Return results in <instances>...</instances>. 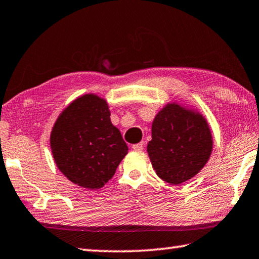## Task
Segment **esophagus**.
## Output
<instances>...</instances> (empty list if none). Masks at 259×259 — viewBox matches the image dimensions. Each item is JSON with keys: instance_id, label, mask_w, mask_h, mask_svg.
<instances>
[{"instance_id": "34e87169", "label": "esophagus", "mask_w": 259, "mask_h": 259, "mask_svg": "<svg viewBox=\"0 0 259 259\" xmlns=\"http://www.w3.org/2000/svg\"><path fill=\"white\" fill-rule=\"evenodd\" d=\"M133 149L135 151H142L143 149H144V143L141 142V143H137V144H134Z\"/></svg>"}]
</instances>
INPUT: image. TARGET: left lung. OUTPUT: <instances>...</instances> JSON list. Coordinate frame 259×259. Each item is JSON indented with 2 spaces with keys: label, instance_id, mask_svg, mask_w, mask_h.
<instances>
[{
  "label": "left lung",
  "instance_id": "left-lung-1",
  "mask_svg": "<svg viewBox=\"0 0 259 259\" xmlns=\"http://www.w3.org/2000/svg\"><path fill=\"white\" fill-rule=\"evenodd\" d=\"M212 147L206 118L173 102L154 117L147 153L159 178L176 186L199 173L210 159Z\"/></svg>",
  "mask_w": 259,
  "mask_h": 259
}]
</instances>
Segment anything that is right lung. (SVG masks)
Listing matches in <instances>:
<instances>
[{
	"label": "right lung",
	"mask_w": 259,
	"mask_h": 259,
	"mask_svg": "<svg viewBox=\"0 0 259 259\" xmlns=\"http://www.w3.org/2000/svg\"><path fill=\"white\" fill-rule=\"evenodd\" d=\"M51 149L61 173L90 190L104 187L128 153L120 130L110 121L107 101L92 93L77 98L60 114Z\"/></svg>",
	"instance_id": "1"
}]
</instances>
